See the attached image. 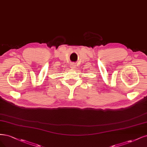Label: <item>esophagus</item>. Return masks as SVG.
Returning <instances> with one entry per match:
<instances>
[{"mask_svg": "<svg viewBox=\"0 0 147 147\" xmlns=\"http://www.w3.org/2000/svg\"><path fill=\"white\" fill-rule=\"evenodd\" d=\"M70 65H71V68H74L76 66V64L75 63H72Z\"/></svg>", "mask_w": 147, "mask_h": 147, "instance_id": "esophagus-1", "label": "esophagus"}]
</instances>
